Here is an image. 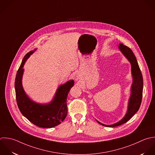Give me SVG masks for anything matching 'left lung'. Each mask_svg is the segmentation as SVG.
<instances>
[{"label":"left lung","instance_id":"8db88e82","mask_svg":"<svg viewBox=\"0 0 155 155\" xmlns=\"http://www.w3.org/2000/svg\"><path fill=\"white\" fill-rule=\"evenodd\" d=\"M119 49L131 63L132 74L133 77L131 95L129 101L127 112L125 117L121 121L112 125H105L97 121L99 124L106 127H117L127 122L138 111L143 98V78L137 58L132 49L129 47L120 43Z\"/></svg>","mask_w":155,"mask_h":155}]
</instances>
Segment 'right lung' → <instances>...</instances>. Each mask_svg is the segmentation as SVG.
<instances>
[{
	"mask_svg": "<svg viewBox=\"0 0 155 155\" xmlns=\"http://www.w3.org/2000/svg\"><path fill=\"white\" fill-rule=\"evenodd\" d=\"M34 51L35 49L25 55L17 71L14 85L16 101L20 112L30 122L40 127L52 128L60 124L67 115L66 100L74 81L70 80L60 86L52 101L48 104L36 103L29 99L23 90L21 78L25 63Z\"/></svg>",
	"mask_w": 155,
	"mask_h": 155,
	"instance_id": "obj_1",
	"label": "right lung"
}]
</instances>
